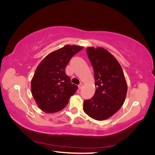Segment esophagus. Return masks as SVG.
Instances as JSON below:
<instances>
[{
	"instance_id": "esophagus-1",
	"label": "esophagus",
	"mask_w": 155,
	"mask_h": 155,
	"mask_svg": "<svg viewBox=\"0 0 155 155\" xmlns=\"http://www.w3.org/2000/svg\"><path fill=\"white\" fill-rule=\"evenodd\" d=\"M83 85L82 83H80V84H79V85H78V87H79V89H81V88H83Z\"/></svg>"
}]
</instances>
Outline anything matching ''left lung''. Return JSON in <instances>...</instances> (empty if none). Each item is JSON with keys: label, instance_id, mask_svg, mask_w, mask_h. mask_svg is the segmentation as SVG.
Wrapping results in <instances>:
<instances>
[{"label": "left lung", "instance_id": "left-lung-1", "mask_svg": "<svg viewBox=\"0 0 155 155\" xmlns=\"http://www.w3.org/2000/svg\"><path fill=\"white\" fill-rule=\"evenodd\" d=\"M87 54L94 72L96 90L91 99L84 101L83 110L92 118L102 121L123 105L127 85L122 68L109 51L88 47Z\"/></svg>", "mask_w": 155, "mask_h": 155}]
</instances>
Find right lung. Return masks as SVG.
<instances>
[{
	"label": "right lung",
	"mask_w": 155,
	"mask_h": 155,
	"mask_svg": "<svg viewBox=\"0 0 155 155\" xmlns=\"http://www.w3.org/2000/svg\"><path fill=\"white\" fill-rule=\"evenodd\" d=\"M82 46L66 45L46 56L37 67L31 79L33 97L40 109L46 113L61 110L78 90L65 72L70 60L83 49Z\"/></svg>",
	"instance_id": "right-lung-1"
}]
</instances>
